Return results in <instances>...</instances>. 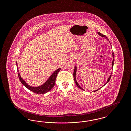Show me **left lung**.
I'll return each instance as SVG.
<instances>
[{"instance_id":"left-lung-1","label":"left lung","mask_w":131,"mask_h":131,"mask_svg":"<svg viewBox=\"0 0 131 131\" xmlns=\"http://www.w3.org/2000/svg\"><path fill=\"white\" fill-rule=\"evenodd\" d=\"M98 34L99 35H100L101 36H102V37H104L106 38V39H107L108 40V39L107 38V37H106V36H105V35H103V34H101V33H100V32H98ZM109 41V42L110 43V41ZM112 56H113V61H112V68H113V64H114V53H113V52H112ZM76 72H77V68H76V66H75V70H74V74H73V75H74V80H75V84H76V85H77V86L78 87H79V88H80L81 89V90H83L82 88H81V86H80V85L78 84V83L77 82V81H76V79H75V74H76ZM111 76H112V75H111L110 76V77L108 78V80H107V81H106V83L104 84V85H106V84L108 82V81H110V79H111ZM100 88H99V89H97V90H94V91H93V92H96V91H98V90H99V89H100Z\"/></svg>"}]
</instances>
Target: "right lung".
I'll use <instances>...</instances> for the list:
<instances>
[{"label": "right lung", "instance_id": "1", "mask_svg": "<svg viewBox=\"0 0 131 131\" xmlns=\"http://www.w3.org/2000/svg\"><path fill=\"white\" fill-rule=\"evenodd\" d=\"M16 64L17 66V71H18V77L21 83L24 85H25L27 88H28L29 90L33 92L34 93L39 94H44L50 91V90L53 87L55 84L56 80L57 74L61 69V68H59L56 70L53 73V74L50 75L49 79L42 85L38 87H32L31 86L29 85L27 83H26L25 81L21 78L20 74L19 73V70L18 68V65H17V62H16Z\"/></svg>", "mask_w": 131, "mask_h": 131}]
</instances>
